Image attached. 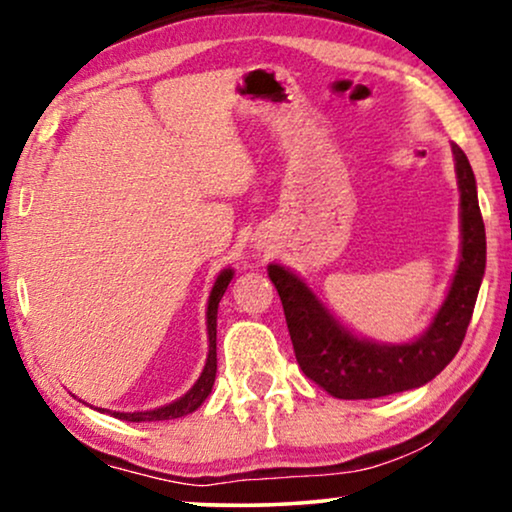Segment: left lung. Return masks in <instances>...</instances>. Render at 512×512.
Returning <instances> with one entry per match:
<instances>
[{
    "label": "left lung",
    "instance_id": "1",
    "mask_svg": "<svg viewBox=\"0 0 512 512\" xmlns=\"http://www.w3.org/2000/svg\"><path fill=\"white\" fill-rule=\"evenodd\" d=\"M452 153L461 195V258L443 305L419 338L401 345L359 338L333 317L303 279L284 265H268L298 366L335 398H380L422 387L454 359L464 342L485 275L487 240L471 163L457 144H452Z\"/></svg>",
    "mask_w": 512,
    "mask_h": 512
}]
</instances>
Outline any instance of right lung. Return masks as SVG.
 I'll list each match as a JSON object with an SVG mask.
<instances>
[{
  "instance_id": "add662e5",
  "label": "right lung",
  "mask_w": 512,
  "mask_h": 512,
  "mask_svg": "<svg viewBox=\"0 0 512 512\" xmlns=\"http://www.w3.org/2000/svg\"><path fill=\"white\" fill-rule=\"evenodd\" d=\"M233 275H235V272L230 268L221 270V275L216 277V282L212 286V293H209V303H207L209 352H207V363H205V368H202L198 382H195L184 396L177 398V401L160 405V408H156V410L111 412V415L118 417V419H125V422H165V419H177V417L191 415L193 410H198L200 405L205 403V398L212 394V387H214V380H216V312H219V303H221L223 293H226Z\"/></svg>"
}]
</instances>
